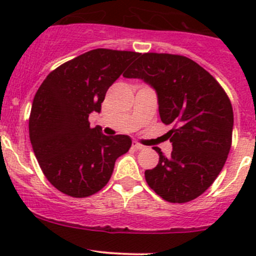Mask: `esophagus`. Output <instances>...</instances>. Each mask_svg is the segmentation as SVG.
<instances>
[{"instance_id": "34e87169", "label": "esophagus", "mask_w": 256, "mask_h": 256, "mask_svg": "<svg viewBox=\"0 0 256 256\" xmlns=\"http://www.w3.org/2000/svg\"><path fill=\"white\" fill-rule=\"evenodd\" d=\"M132 147H134V148H135V150H144V144H141L136 142V141H135V142L132 144Z\"/></svg>"}]
</instances>
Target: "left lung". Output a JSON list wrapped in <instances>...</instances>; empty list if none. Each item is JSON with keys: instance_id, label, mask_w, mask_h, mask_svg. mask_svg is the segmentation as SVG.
I'll return each instance as SVG.
<instances>
[{"instance_id": "1", "label": "left lung", "mask_w": 256, "mask_h": 256, "mask_svg": "<svg viewBox=\"0 0 256 256\" xmlns=\"http://www.w3.org/2000/svg\"><path fill=\"white\" fill-rule=\"evenodd\" d=\"M124 76L151 85L161 121L174 125L167 132L171 157L154 147L160 160L144 171L147 184L167 202L196 200L216 180L230 151L234 115L228 95L204 68L178 54H141Z\"/></svg>"}]
</instances>
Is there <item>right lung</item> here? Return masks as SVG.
<instances>
[{
	"mask_svg": "<svg viewBox=\"0 0 256 256\" xmlns=\"http://www.w3.org/2000/svg\"><path fill=\"white\" fill-rule=\"evenodd\" d=\"M140 53L98 48L66 62L43 80L33 99L30 138L42 172L74 198L106 186L115 161L131 147L126 135L105 136L90 128L108 89Z\"/></svg>",
	"mask_w": 256,
	"mask_h": 256,
	"instance_id": "add662e5",
	"label": "right lung"
}]
</instances>
